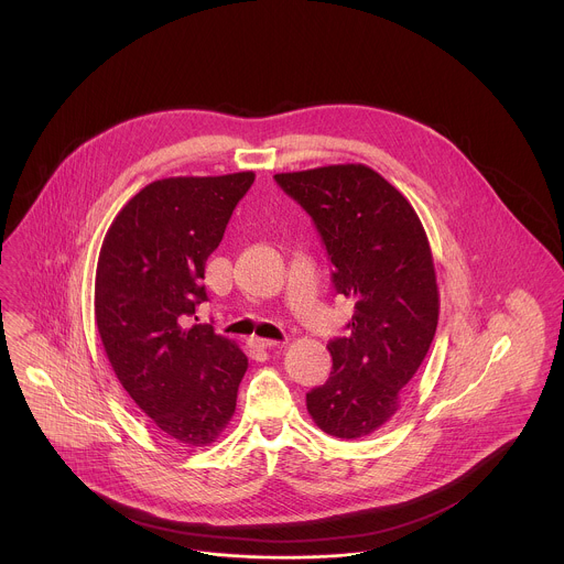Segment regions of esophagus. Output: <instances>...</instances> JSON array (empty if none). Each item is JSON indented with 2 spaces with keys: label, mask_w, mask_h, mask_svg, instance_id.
Instances as JSON below:
<instances>
[{
  "label": "esophagus",
  "mask_w": 564,
  "mask_h": 564,
  "mask_svg": "<svg viewBox=\"0 0 564 564\" xmlns=\"http://www.w3.org/2000/svg\"><path fill=\"white\" fill-rule=\"evenodd\" d=\"M249 345H251L253 349H271V347H278V340L260 338V336H251V338H249Z\"/></svg>",
  "instance_id": "esophagus-1"
}]
</instances>
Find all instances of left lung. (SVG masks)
Masks as SVG:
<instances>
[{
	"label": "left lung",
	"mask_w": 564,
	"mask_h": 564,
	"mask_svg": "<svg viewBox=\"0 0 564 564\" xmlns=\"http://www.w3.org/2000/svg\"><path fill=\"white\" fill-rule=\"evenodd\" d=\"M313 217L334 264L336 293L354 302L349 334L327 343L332 371L306 395L313 421L362 438L398 410L438 323L432 249L410 202L367 164L275 173Z\"/></svg>",
	"instance_id": "left-lung-1"
}]
</instances>
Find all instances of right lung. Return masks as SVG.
I'll use <instances>...</instances> for the list:
<instances>
[{
  "instance_id": "right-lung-1",
  "label": "right lung",
  "mask_w": 564,
  "mask_h": 564,
  "mask_svg": "<svg viewBox=\"0 0 564 564\" xmlns=\"http://www.w3.org/2000/svg\"><path fill=\"white\" fill-rule=\"evenodd\" d=\"M253 177L156 180L119 210L99 249L95 322L110 367L162 434L188 447L221 436L247 371L235 340L188 317L206 300V260Z\"/></svg>"
}]
</instances>
